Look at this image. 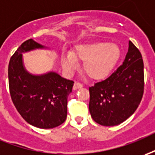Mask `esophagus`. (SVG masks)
Masks as SVG:
<instances>
[{
  "label": "esophagus",
  "mask_w": 155,
  "mask_h": 155,
  "mask_svg": "<svg viewBox=\"0 0 155 155\" xmlns=\"http://www.w3.org/2000/svg\"><path fill=\"white\" fill-rule=\"evenodd\" d=\"M82 84L81 83H79V82H74V84L73 86V90H77V89H80V88H81L82 87Z\"/></svg>",
  "instance_id": "34e87169"
}]
</instances>
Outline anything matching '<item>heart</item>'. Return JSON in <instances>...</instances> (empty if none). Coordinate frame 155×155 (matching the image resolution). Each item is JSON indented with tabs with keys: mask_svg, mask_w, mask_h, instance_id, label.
<instances>
[{
	"mask_svg": "<svg viewBox=\"0 0 155 155\" xmlns=\"http://www.w3.org/2000/svg\"><path fill=\"white\" fill-rule=\"evenodd\" d=\"M121 50L117 44L107 41H91L75 47L74 51L64 54L61 64L65 71L73 73L78 61L84 62L83 72L92 81L108 78L119 63Z\"/></svg>",
	"mask_w": 155,
	"mask_h": 155,
	"instance_id": "b5f03b06",
	"label": "heart"
}]
</instances>
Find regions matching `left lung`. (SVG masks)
<instances>
[{
  "mask_svg": "<svg viewBox=\"0 0 155 155\" xmlns=\"http://www.w3.org/2000/svg\"><path fill=\"white\" fill-rule=\"evenodd\" d=\"M143 88V58L139 50L130 41L121 66L106 80L89 88V111L91 118L102 126L120 125L137 108Z\"/></svg>",
  "mask_w": 155,
  "mask_h": 155,
  "instance_id": "left-lung-1",
  "label": "left lung"
}]
</instances>
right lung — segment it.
Here are the masks:
<instances>
[{
    "instance_id": "1",
    "label": "right lung",
    "mask_w": 155,
    "mask_h": 155,
    "mask_svg": "<svg viewBox=\"0 0 155 155\" xmlns=\"http://www.w3.org/2000/svg\"><path fill=\"white\" fill-rule=\"evenodd\" d=\"M36 49L49 48L29 39L11 58L8 65L10 94L17 110L29 124L51 129L62 125L67 118V99L74 81L54 71L29 73L24 64L23 54Z\"/></svg>"
}]
</instances>
